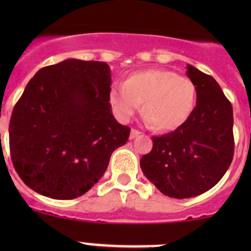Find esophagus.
I'll return each instance as SVG.
<instances>
[{
  "label": "esophagus",
  "instance_id": "obj_1",
  "mask_svg": "<svg viewBox=\"0 0 251 251\" xmlns=\"http://www.w3.org/2000/svg\"><path fill=\"white\" fill-rule=\"evenodd\" d=\"M141 135V132L138 130H135V128H132V130H131V132H130V138L131 140H133V138H136V137H138V136Z\"/></svg>",
  "mask_w": 251,
  "mask_h": 251
}]
</instances>
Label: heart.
Here are the masks:
<instances>
[{
	"mask_svg": "<svg viewBox=\"0 0 251 251\" xmlns=\"http://www.w3.org/2000/svg\"><path fill=\"white\" fill-rule=\"evenodd\" d=\"M108 100L114 114L127 121L140 110L159 131H173L183 125L193 113L197 88L193 81L165 69L135 73L124 85H114Z\"/></svg>",
	"mask_w": 251,
	"mask_h": 251,
	"instance_id": "b5f03b06",
	"label": "heart"
}]
</instances>
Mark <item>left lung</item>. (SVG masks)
Segmentation results:
<instances>
[{"instance_id":"8db88e82","label":"left lung","mask_w":251,"mask_h":251,"mask_svg":"<svg viewBox=\"0 0 251 251\" xmlns=\"http://www.w3.org/2000/svg\"><path fill=\"white\" fill-rule=\"evenodd\" d=\"M197 88V105L178 128L153 137V149L142 156L144 176L163 194L184 199L209 191L233 159V109L214 77L187 65Z\"/></svg>"}]
</instances>
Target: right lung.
<instances>
[{
  "label": "right lung",
  "mask_w": 251,
  "mask_h": 251,
  "mask_svg": "<svg viewBox=\"0 0 251 251\" xmlns=\"http://www.w3.org/2000/svg\"><path fill=\"white\" fill-rule=\"evenodd\" d=\"M110 68L65 59L35 74L9 123L13 165L27 187L53 199H75L100 179L130 127L111 113Z\"/></svg>",
  "instance_id": "add662e5"
}]
</instances>
